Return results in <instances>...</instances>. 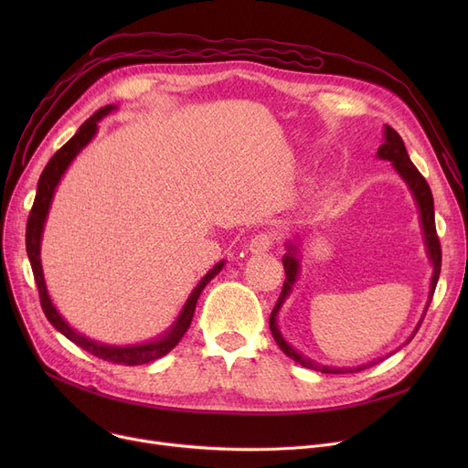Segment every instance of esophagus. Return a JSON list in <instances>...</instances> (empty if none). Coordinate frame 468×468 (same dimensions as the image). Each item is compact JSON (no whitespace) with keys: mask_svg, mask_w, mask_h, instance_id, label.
I'll use <instances>...</instances> for the list:
<instances>
[{"mask_svg":"<svg viewBox=\"0 0 468 468\" xmlns=\"http://www.w3.org/2000/svg\"><path fill=\"white\" fill-rule=\"evenodd\" d=\"M273 244V237L269 233H260L256 237H252V240L249 242V252L250 254H261L271 249Z\"/></svg>","mask_w":468,"mask_h":468,"instance_id":"34e87169","label":"esophagus"}]
</instances>
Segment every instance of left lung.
I'll use <instances>...</instances> for the list:
<instances>
[{"label":"left lung","instance_id":"8db88e82","mask_svg":"<svg viewBox=\"0 0 468 468\" xmlns=\"http://www.w3.org/2000/svg\"><path fill=\"white\" fill-rule=\"evenodd\" d=\"M378 159L388 161L395 168L397 175L402 178V182L408 186L411 197H413V203L417 207V212H420V228H421V235H423V244H425V252L429 258V263L432 267V277H431V286H429V300L425 303L423 314L420 318V323L413 328L411 335L406 339V343H410L413 339V335L420 330L425 313L429 309V303L432 300V293L440 277V265H441V252H440V240L436 237V226H434V201H432V193L431 187L427 184V180L421 176V172L415 168V165L410 161V155L406 152V145L402 142V138L399 136V133L395 129H390L388 125H385L383 129V144L379 145V150L376 154ZM300 247H302V237L300 233L293 235L286 244V254L282 256V265H284V271H286V279L282 284V292L279 296L277 305L273 307L271 318H269V328H271V334L277 341V346L281 347V351L290 356L293 362L302 364L303 367H309V370H316V372H323V374H353V372H360L366 370V367H370L378 362H381L383 358L390 356L392 353H388L387 356H379L372 362H366L360 366H351V367H337V366H324L321 362H314L309 356H305L303 353H300L298 349H293L290 343L286 341V337L282 335L281 328H279V313L284 307L286 300L290 298V293L293 292V286H296L298 279H300V271H302V263H300ZM399 351V349H397Z\"/></svg>","mask_w":468,"mask_h":468}]
</instances>
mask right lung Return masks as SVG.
I'll return each mask as SVG.
<instances>
[{
    "label": "right lung",
    "mask_w": 468,
    "mask_h": 468,
    "mask_svg": "<svg viewBox=\"0 0 468 468\" xmlns=\"http://www.w3.org/2000/svg\"><path fill=\"white\" fill-rule=\"evenodd\" d=\"M115 110H117V106L112 104V106L98 110L92 117H89L80 127V131L60 147V150L51 157V161H48L47 166L43 168L39 182H37L36 201H34L32 212L28 216L27 252H28V258H30V263H32L34 279H36V284H37V290H39V300H41V307H43L47 321L51 323L62 335H66L69 341H73L76 346H80L81 349H85L87 353H90L98 358L113 362V364L140 366V364H147V362L157 360V358L168 355L172 349L178 346V341L184 337V334L187 332V328L191 324L197 300H199L205 286L221 271V269H224L226 260H219L210 269V271H207L205 277H201V281L197 282V286L191 290V293L187 296L184 307L180 309L178 316L175 318V323H172L161 335H157L150 341L131 343V346H112V343L96 341V339H90L85 334L78 332L76 328H71L66 318L58 313L51 296H48V290H47L45 277H43V265H41V239H43L45 221H47V216H48V208H51L55 191H57L60 180L64 178L66 170L69 168L73 159H76L85 150V147L90 144V140L96 136L98 122H101L106 115H110Z\"/></svg>",
    "instance_id": "obj_1"
}]
</instances>
